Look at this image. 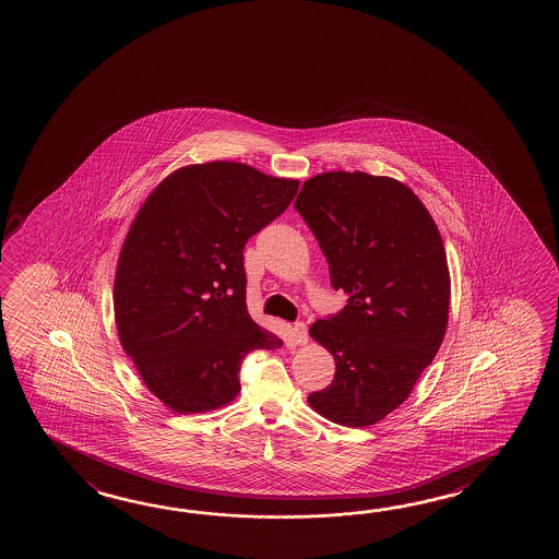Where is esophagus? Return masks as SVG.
Listing matches in <instances>:
<instances>
[{"instance_id":"esophagus-1","label":"esophagus","mask_w":559,"mask_h":559,"mask_svg":"<svg viewBox=\"0 0 559 559\" xmlns=\"http://www.w3.org/2000/svg\"><path fill=\"white\" fill-rule=\"evenodd\" d=\"M293 338L296 345H306L308 343V328L304 321H296L293 325Z\"/></svg>"}]
</instances>
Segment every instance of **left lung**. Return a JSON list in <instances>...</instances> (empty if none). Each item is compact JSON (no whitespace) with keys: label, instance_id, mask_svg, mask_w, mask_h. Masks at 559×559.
<instances>
[{"label":"left lung","instance_id":"left-lung-1","mask_svg":"<svg viewBox=\"0 0 559 559\" xmlns=\"http://www.w3.org/2000/svg\"><path fill=\"white\" fill-rule=\"evenodd\" d=\"M347 306L318 320L311 337L335 358L316 412L368 427L400 407L439 353L449 323L450 275L439 228L423 202L390 177L330 171L302 185L294 202Z\"/></svg>","mask_w":559,"mask_h":559}]
</instances>
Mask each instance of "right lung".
<instances>
[{
	"label": "right lung",
	"mask_w": 559,
	"mask_h": 559,
	"mask_svg": "<svg viewBox=\"0 0 559 559\" xmlns=\"http://www.w3.org/2000/svg\"><path fill=\"white\" fill-rule=\"evenodd\" d=\"M298 185L236 162L187 165L138 211L120 249L115 320L138 374L174 412L231 402L243 358L283 345L249 316L243 248Z\"/></svg>",
	"instance_id": "obj_1"
}]
</instances>
